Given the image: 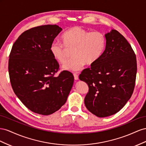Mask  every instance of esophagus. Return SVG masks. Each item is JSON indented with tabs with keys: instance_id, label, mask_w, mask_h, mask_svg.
Instances as JSON below:
<instances>
[{
	"instance_id": "esophagus-1",
	"label": "esophagus",
	"mask_w": 146,
	"mask_h": 146,
	"mask_svg": "<svg viewBox=\"0 0 146 146\" xmlns=\"http://www.w3.org/2000/svg\"><path fill=\"white\" fill-rule=\"evenodd\" d=\"M73 76H74V80H78V79H79L78 75V74H77L76 73H74V74H73Z\"/></svg>"
}]
</instances>
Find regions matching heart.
I'll list each match as a JSON object with an SVG mask.
<instances>
[{"mask_svg":"<svg viewBox=\"0 0 146 146\" xmlns=\"http://www.w3.org/2000/svg\"><path fill=\"white\" fill-rule=\"evenodd\" d=\"M62 44L53 42L50 52L57 62L64 64L67 62L68 51H72V59L64 66L65 70L77 72L86 64L93 65L105 51L106 39L100 31L89 32L81 27H73L66 31L61 36Z\"/></svg>","mask_w":146,"mask_h":146,"instance_id":"obj_1","label":"heart"}]
</instances>
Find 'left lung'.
Returning a JSON list of instances; mask_svg holds the SVG:
<instances>
[{"label": "left lung", "mask_w": 146, "mask_h": 146, "mask_svg": "<svg viewBox=\"0 0 146 146\" xmlns=\"http://www.w3.org/2000/svg\"><path fill=\"white\" fill-rule=\"evenodd\" d=\"M105 36L103 54L79 76L89 86L86 107L99 117L117 113L125 105L134 90L137 72L136 55L125 38L114 29Z\"/></svg>", "instance_id": "1"}]
</instances>
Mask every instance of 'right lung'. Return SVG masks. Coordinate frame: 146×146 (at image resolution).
<instances>
[{"label": "right lung", "instance_id": "add662e5", "mask_svg": "<svg viewBox=\"0 0 146 146\" xmlns=\"http://www.w3.org/2000/svg\"><path fill=\"white\" fill-rule=\"evenodd\" d=\"M57 25H44L24 32L12 46L8 60L11 85L15 94L29 110L49 115L63 106L74 82L72 73L58 76L59 63L50 46L62 31Z\"/></svg>", "mask_w": 146, "mask_h": 146}]
</instances>
